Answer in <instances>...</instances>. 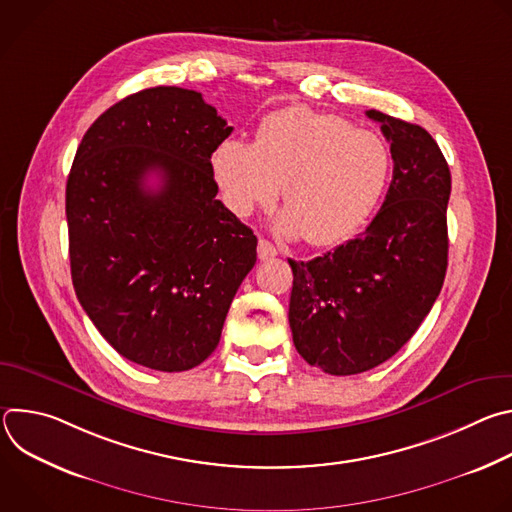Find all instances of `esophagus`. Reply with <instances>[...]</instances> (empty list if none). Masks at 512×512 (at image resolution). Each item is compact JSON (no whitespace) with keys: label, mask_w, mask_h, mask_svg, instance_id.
<instances>
[{"label":"esophagus","mask_w":512,"mask_h":512,"mask_svg":"<svg viewBox=\"0 0 512 512\" xmlns=\"http://www.w3.org/2000/svg\"><path fill=\"white\" fill-rule=\"evenodd\" d=\"M257 255H259L261 261H267V259H273V257L277 255V249H275L269 241L259 239V243H257Z\"/></svg>","instance_id":"34e87169"}]
</instances>
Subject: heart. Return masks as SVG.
Here are the masks:
<instances>
[{
  "mask_svg": "<svg viewBox=\"0 0 512 512\" xmlns=\"http://www.w3.org/2000/svg\"><path fill=\"white\" fill-rule=\"evenodd\" d=\"M214 182L237 216L287 206L275 227L316 247L350 239L377 208L391 174L387 143L369 129L308 107L267 115L253 145L227 139L210 158Z\"/></svg>",
  "mask_w": 512,
  "mask_h": 512,
  "instance_id": "1",
  "label": "heart"
}]
</instances>
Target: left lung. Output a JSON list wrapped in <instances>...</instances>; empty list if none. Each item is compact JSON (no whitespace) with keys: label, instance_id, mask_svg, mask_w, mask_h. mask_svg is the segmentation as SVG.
<instances>
[{"label":"left lung","instance_id":"8db88e82","mask_svg":"<svg viewBox=\"0 0 512 512\" xmlns=\"http://www.w3.org/2000/svg\"><path fill=\"white\" fill-rule=\"evenodd\" d=\"M391 143L393 180L362 235L312 261H291L289 326L304 360L346 377L379 367L417 332L448 269L452 176L419 125L367 111Z\"/></svg>","mask_w":512,"mask_h":512}]
</instances>
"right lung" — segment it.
I'll list each match as a JSON object with an SVG mask.
<instances>
[{
    "mask_svg": "<svg viewBox=\"0 0 512 512\" xmlns=\"http://www.w3.org/2000/svg\"><path fill=\"white\" fill-rule=\"evenodd\" d=\"M231 131L200 93L154 87L109 107L72 162V285L101 336L141 367L206 360L257 261L253 231L216 200L210 156Z\"/></svg>",
    "mask_w": 512,
    "mask_h": 512,
    "instance_id": "right-lung-1",
    "label": "right lung"
}]
</instances>
